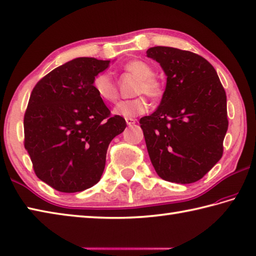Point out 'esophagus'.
I'll list each match as a JSON object with an SVG mask.
<instances>
[{
	"label": "esophagus",
	"instance_id": "1",
	"mask_svg": "<svg viewBox=\"0 0 256 256\" xmlns=\"http://www.w3.org/2000/svg\"><path fill=\"white\" fill-rule=\"evenodd\" d=\"M136 122H137V120L134 118H126V122H127L128 126H134V124H136Z\"/></svg>",
	"mask_w": 256,
	"mask_h": 256
}]
</instances>
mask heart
Here are the masks:
<instances>
[{
	"instance_id": "obj_1",
	"label": "heart",
	"mask_w": 256,
	"mask_h": 256,
	"mask_svg": "<svg viewBox=\"0 0 256 256\" xmlns=\"http://www.w3.org/2000/svg\"><path fill=\"white\" fill-rule=\"evenodd\" d=\"M124 69L138 78L134 94H144L152 99H157L162 94V86L154 76V70L147 62L132 60L124 64ZM94 92L104 102H114L118 97L117 86L112 76L108 72H101L92 81ZM148 102L142 96L130 100L119 101L114 108V114L124 118H132L147 112Z\"/></svg>"
}]
</instances>
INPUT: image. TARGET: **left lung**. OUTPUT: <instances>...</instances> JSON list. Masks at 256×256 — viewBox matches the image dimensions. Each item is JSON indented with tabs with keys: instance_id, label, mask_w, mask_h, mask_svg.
<instances>
[{
	"instance_id": "obj_1",
	"label": "left lung",
	"mask_w": 256,
	"mask_h": 256,
	"mask_svg": "<svg viewBox=\"0 0 256 256\" xmlns=\"http://www.w3.org/2000/svg\"><path fill=\"white\" fill-rule=\"evenodd\" d=\"M147 56L167 76L160 104L139 122L149 157L162 180L195 182L223 155L228 127L225 90L214 66L196 53L154 46Z\"/></svg>"
}]
</instances>
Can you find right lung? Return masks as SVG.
<instances>
[{
    "instance_id": "add662e5",
    "label": "right lung",
    "mask_w": 256,
    "mask_h": 256,
    "mask_svg": "<svg viewBox=\"0 0 256 256\" xmlns=\"http://www.w3.org/2000/svg\"><path fill=\"white\" fill-rule=\"evenodd\" d=\"M110 60L76 58L58 66L32 90L24 114V147L38 180L62 192L100 180L110 142L126 128L97 94L94 76Z\"/></svg>"
}]
</instances>
